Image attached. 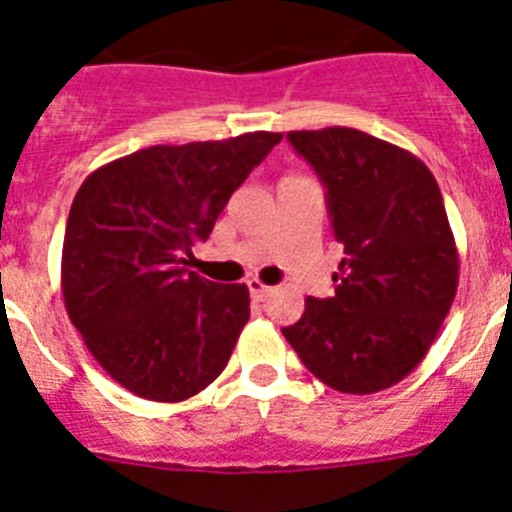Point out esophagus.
<instances>
[{"label": "esophagus", "mask_w": 512, "mask_h": 512, "mask_svg": "<svg viewBox=\"0 0 512 512\" xmlns=\"http://www.w3.org/2000/svg\"><path fill=\"white\" fill-rule=\"evenodd\" d=\"M248 292H251V300L264 302V300H269L274 289L266 287V284L259 282V279H251V282H248Z\"/></svg>", "instance_id": "34e87169"}]
</instances>
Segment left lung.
Masks as SVG:
<instances>
[{"label": "left lung", "instance_id": "obj_1", "mask_svg": "<svg viewBox=\"0 0 512 512\" xmlns=\"http://www.w3.org/2000/svg\"><path fill=\"white\" fill-rule=\"evenodd\" d=\"M287 140L323 182L343 259L336 295L307 297L282 333L333 390H387L423 361L456 297L441 189L420 158L361 130H292Z\"/></svg>", "mask_w": 512, "mask_h": 512}]
</instances>
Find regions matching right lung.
<instances>
[{
  "instance_id": "1",
  "label": "right lung",
  "mask_w": 512,
  "mask_h": 512,
  "mask_svg": "<svg viewBox=\"0 0 512 512\" xmlns=\"http://www.w3.org/2000/svg\"><path fill=\"white\" fill-rule=\"evenodd\" d=\"M282 133L153 146L92 171L63 235L66 312L117 384L182 402L220 377L251 315L246 284L189 271L230 194Z\"/></svg>"
}]
</instances>
